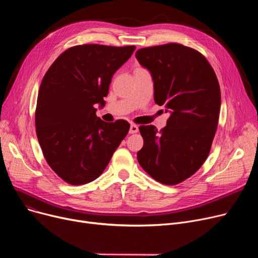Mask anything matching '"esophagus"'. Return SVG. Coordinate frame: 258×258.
Returning <instances> with one entry per match:
<instances>
[{"instance_id": "1", "label": "esophagus", "mask_w": 258, "mask_h": 258, "mask_svg": "<svg viewBox=\"0 0 258 258\" xmlns=\"http://www.w3.org/2000/svg\"><path fill=\"white\" fill-rule=\"evenodd\" d=\"M138 131H139V127L136 124H132L131 125L130 134H136V133H138Z\"/></svg>"}]
</instances>
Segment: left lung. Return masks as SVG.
Wrapping results in <instances>:
<instances>
[{
	"instance_id": "obj_1",
	"label": "left lung",
	"mask_w": 258,
	"mask_h": 258,
	"mask_svg": "<svg viewBox=\"0 0 258 258\" xmlns=\"http://www.w3.org/2000/svg\"><path fill=\"white\" fill-rule=\"evenodd\" d=\"M136 58L151 72L154 99L170 116L160 132L140 125L143 147L137 159L156 181L177 185L204 164L218 128L221 89L206 57L181 44L139 49Z\"/></svg>"
}]
</instances>
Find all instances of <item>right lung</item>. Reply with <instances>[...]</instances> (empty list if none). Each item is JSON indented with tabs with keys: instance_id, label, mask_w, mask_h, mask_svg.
Listing matches in <instances>:
<instances>
[{
	"instance_id": "1",
	"label": "right lung",
	"mask_w": 258,
	"mask_h": 258,
	"mask_svg": "<svg viewBox=\"0 0 258 258\" xmlns=\"http://www.w3.org/2000/svg\"><path fill=\"white\" fill-rule=\"evenodd\" d=\"M136 49L79 45L67 49L46 72L35 110L36 136L49 166L71 185L97 179L130 131L126 120L104 122L112 76Z\"/></svg>"
}]
</instances>
